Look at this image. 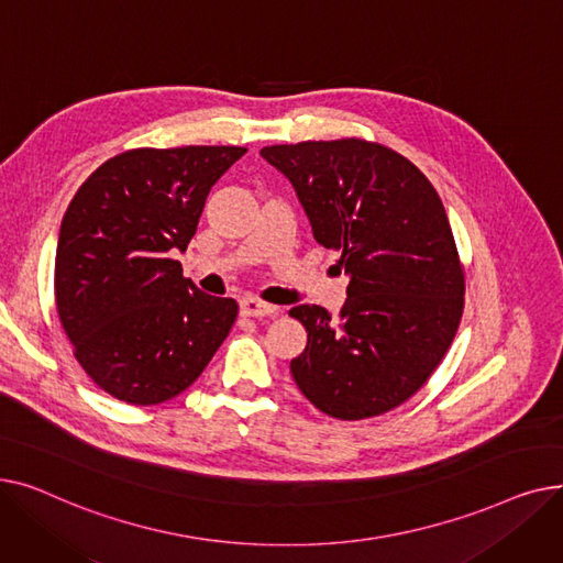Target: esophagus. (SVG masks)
I'll list each match as a JSON object with an SVG mask.
<instances>
[{"instance_id": "1", "label": "esophagus", "mask_w": 563, "mask_h": 563, "mask_svg": "<svg viewBox=\"0 0 563 563\" xmlns=\"http://www.w3.org/2000/svg\"><path fill=\"white\" fill-rule=\"evenodd\" d=\"M240 308H242V314L244 317H272V314H278V308L272 306V303H264L260 299H242L240 301Z\"/></svg>"}]
</instances>
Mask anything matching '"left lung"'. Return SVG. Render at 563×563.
<instances>
[{
  "label": "left lung",
  "mask_w": 563,
  "mask_h": 563,
  "mask_svg": "<svg viewBox=\"0 0 563 563\" xmlns=\"http://www.w3.org/2000/svg\"><path fill=\"white\" fill-rule=\"evenodd\" d=\"M314 240L349 274L338 319L321 306L289 317L308 344L289 363L299 390L338 420L383 416L416 395L459 331L465 272L433 185L404 155L365 139L266 145Z\"/></svg>",
  "instance_id": "left-lung-1"
}]
</instances>
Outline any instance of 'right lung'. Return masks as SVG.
<instances>
[{"instance_id": "obj_1", "label": "right lung", "mask_w": 563, "mask_h": 563, "mask_svg": "<svg viewBox=\"0 0 563 563\" xmlns=\"http://www.w3.org/2000/svg\"><path fill=\"white\" fill-rule=\"evenodd\" d=\"M240 145L134 147L77 189L58 232L54 301L73 353L107 395L155 406L187 390L240 306L183 276L205 198Z\"/></svg>"}]
</instances>
